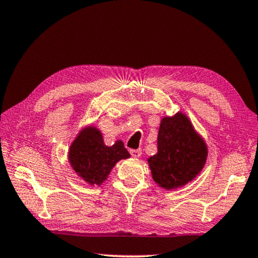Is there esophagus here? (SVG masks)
Wrapping results in <instances>:
<instances>
[{
    "instance_id": "1",
    "label": "esophagus",
    "mask_w": 258,
    "mask_h": 258,
    "mask_svg": "<svg viewBox=\"0 0 258 258\" xmlns=\"http://www.w3.org/2000/svg\"><path fill=\"white\" fill-rule=\"evenodd\" d=\"M130 154L132 155L133 157H135V158H138V157H140V156L142 155V150L141 149H137V150L132 149V150H130Z\"/></svg>"
}]
</instances>
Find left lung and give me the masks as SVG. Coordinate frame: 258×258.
I'll return each instance as SVG.
<instances>
[{
	"label": "left lung",
	"mask_w": 258,
	"mask_h": 258,
	"mask_svg": "<svg viewBox=\"0 0 258 258\" xmlns=\"http://www.w3.org/2000/svg\"><path fill=\"white\" fill-rule=\"evenodd\" d=\"M157 146L158 152L148 163L155 182L165 189L184 185L198 175L206 161L204 140L180 112L161 120Z\"/></svg>",
	"instance_id": "left-lung-1"
}]
</instances>
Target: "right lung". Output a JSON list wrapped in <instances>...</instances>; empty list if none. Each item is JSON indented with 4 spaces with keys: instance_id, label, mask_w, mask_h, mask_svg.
I'll use <instances>...</instances> for the list:
<instances>
[{
    "instance_id": "obj_1",
    "label": "right lung",
    "mask_w": 258,
    "mask_h": 258,
    "mask_svg": "<svg viewBox=\"0 0 258 258\" xmlns=\"http://www.w3.org/2000/svg\"><path fill=\"white\" fill-rule=\"evenodd\" d=\"M128 157L123 142L117 141L112 147H107L100 131L94 127L82 131L69 151L74 171L90 184L102 183L117 161Z\"/></svg>"
}]
</instances>
